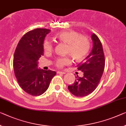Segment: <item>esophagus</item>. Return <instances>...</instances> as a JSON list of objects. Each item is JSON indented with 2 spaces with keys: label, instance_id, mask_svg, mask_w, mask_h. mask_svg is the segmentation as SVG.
Instances as JSON below:
<instances>
[{
  "label": "esophagus",
  "instance_id": "obj_1",
  "mask_svg": "<svg viewBox=\"0 0 126 126\" xmlns=\"http://www.w3.org/2000/svg\"><path fill=\"white\" fill-rule=\"evenodd\" d=\"M57 74H66V72L65 71H57Z\"/></svg>",
  "mask_w": 126,
  "mask_h": 126
}]
</instances>
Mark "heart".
<instances>
[{
  "label": "heart",
  "mask_w": 126,
  "mask_h": 126,
  "mask_svg": "<svg viewBox=\"0 0 126 126\" xmlns=\"http://www.w3.org/2000/svg\"><path fill=\"white\" fill-rule=\"evenodd\" d=\"M79 32L74 30H66L59 32L54 36L58 42L66 44V52L70 54L75 61H80L88 55L90 49L91 44L87 36L80 35ZM45 52H51L53 49V44L47 40L43 44ZM71 63L69 56L59 57L55 61V66L59 68H63Z\"/></svg>",
  "instance_id": "1"
}]
</instances>
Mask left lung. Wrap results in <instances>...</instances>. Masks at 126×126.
I'll list each match as a JSON object with an SVG mask.
<instances>
[{
  "label": "left lung",
  "mask_w": 126,
  "mask_h": 126,
  "mask_svg": "<svg viewBox=\"0 0 126 126\" xmlns=\"http://www.w3.org/2000/svg\"><path fill=\"white\" fill-rule=\"evenodd\" d=\"M93 49L91 53L77 65L78 70L83 73V77L76 76L74 83L68 86L71 94L77 97L86 96L95 90L100 83L105 68V56L99 38L92 35Z\"/></svg>",
  "instance_id": "left-lung-1"
}]
</instances>
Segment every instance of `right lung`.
<instances>
[{
	"label": "right lung",
	"mask_w": 126,
	"mask_h": 126,
	"mask_svg": "<svg viewBox=\"0 0 126 126\" xmlns=\"http://www.w3.org/2000/svg\"><path fill=\"white\" fill-rule=\"evenodd\" d=\"M50 30L38 28L29 31L17 44L13 57L15 76L21 88L28 94L40 96L49 87L56 72L38 68V60L44 55L43 44Z\"/></svg>",
	"instance_id": "right-lung-1"
}]
</instances>
